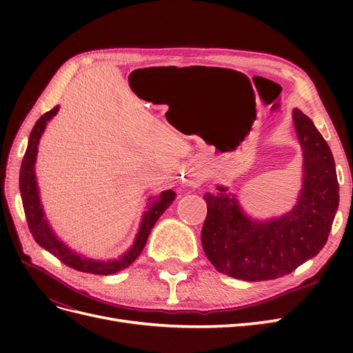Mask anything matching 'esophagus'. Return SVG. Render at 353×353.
Returning a JSON list of instances; mask_svg holds the SVG:
<instances>
[{
	"instance_id": "34e87169",
	"label": "esophagus",
	"mask_w": 353,
	"mask_h": 353,
	"mask_svg": "<svg viewBox=\"0 0 353 353\" xmlns=\"http://www.w3.org/2000/svg\"><path fill=\"white\" fill-rule=\"evenodd\" d=\"M201 178L200 176H197L196 174H193V175H191V178L187 181V184L188 185H193V187H199L200 184H201Z\"/></svg>"
}]
</instances>
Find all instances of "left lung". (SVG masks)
Wrapping results in <instances>:
<instances>
[{
    "label": "left lung",
    "instance_id": "8db88e82",
    "mask_svg": "<svg viewBox=\"0 0 353 353\" xmlns=\"http://www.w3.org/2000/svg\"><path fill=\"white\" fill-rule=\"evenodd\" d=\"M293 119L303 147L305 179L292 212L280 219L254 222L243 215L234 197L205 194L208 215L201 245L222 274L245 281L275 280L314 258L327 243L339 208L334 159L306 114L296 109Z\"/></svg>",
    "mask_w": 353,
    "mask_h": 353
}]
</instances>
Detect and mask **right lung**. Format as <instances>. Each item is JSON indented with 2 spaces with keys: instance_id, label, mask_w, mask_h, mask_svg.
Returning <instances> with one entry per match:
<instances>
[{
  "instance_id": "1",
  "label": "right lung",
  "mask_w": 353,
  "mask_h": 353,
  "mask_svg": "<svg viewBox=\"0 0 353 353\" xmlns=\"http://www.w3.org/2000/svg\"><path fill=\"white\" fill-rule=\"evenodd\" d=\"M57 112H59V108L51 109L50 112L42 114L37 121L34 130H32L29 137V143L22 160V166H20L19 187H20V194H22L23 209H25L29 231L32 234V237L35 239V241L41 245V248L47 249L51 254H54L57 259H60L63 263L70 266L73 270L82 271V272L101 274V275L117 272L126 268V266H130L138 256L141 254L144 245L147 243V239L150 236V231L154 227V223L157 222L160 215H162V213L170 206V203L175 200L176 193L174 190H165L148 203V210L145 212V215L143 218L138 237L132 245V249L128 252L123 258L113 262H95L90 259H83L79 254L73 253L60 240H57L54 232H52L51 228L48 227V222L44 218V212H42V206L39 203L38 190H37V178H35V160H37L39 138H41V134L46 130L47 122L52 116H56Z\"/></svg>"
}]
</instances>
